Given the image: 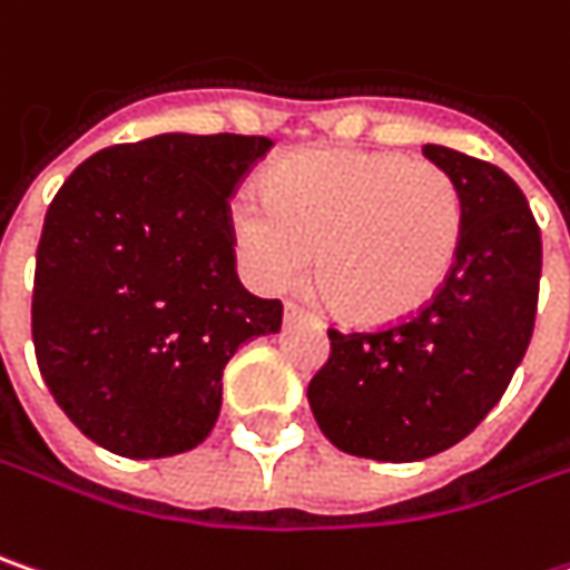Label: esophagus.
I'll return each mask as SVG.
<instances>
[{
    "label": "esophagus",
    "instance_id": "1",
    "mask_svg": "<svg viewBox=\"0 0 570 570\" xmlns=\"http://www.w3.org/2000/svg\"><path fill=\"white\" fill-rule=\"evenodd\" d=\"M284 318L286 322H309V325H318V316H313V313H309L306 306H299V303H286Z\"/></svg>",
    "mask_w": 570,
    "mask_h": 570
}]
</instances>
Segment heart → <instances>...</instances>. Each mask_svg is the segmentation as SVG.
<instances>
[{"instance_id": "b5f03b06", "label": "heart", "mask_w": 570, "mask_h": 570, "mask_svg": "<svg viewBox=\"0 0 570 570\" xmlns=\"http://www.w3.org/2000/svg\"><path fill=\"white\" fill-rule=\"evenodd\" d=\"M264 203L238 196L232 242L261 289L296 286L318 254L338 316L393 325L452 281L468 209L449 170L406 154L306 148L264 174Z\"/></svg>"}]
</instances>
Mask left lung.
<instances>
[{
	"label": "left lung",
	"mask_w": 570,
	"mask_h": 570,
	"mask_svg": "<svg viewBox=\"0 0 570 570\" xmlns=\"http://www.w3.org/2000/svg\"><path fill=\"white\" fill-rule=\"evenodd\" d=\"M464 196L468 225L452 281L419 316L367 332L328 328V361L309 381L325 439L357 458L419 461L471 435L529 348L542 277V232L500 167L425 145Z\"/></svg>",
	"instance_id": "8db88e82"
}]
</instances>
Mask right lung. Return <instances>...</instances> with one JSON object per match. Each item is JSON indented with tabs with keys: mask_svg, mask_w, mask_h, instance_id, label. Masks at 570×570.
I'll return each instance as SVG.
<instances>
[{
	"mask_svg": "<svg viewBox=\"0 0 570 570\" xmlns=\"http://www.w3.org/2000/svg\"><path fill=\"white\" fill-rule=\"evenodd\" d=\"M274 148L257 135H157L83 160L48 206L31 338L57 406L121 458L196 449L222 371L274 335L281 299L235 274L228 199Z\"/></svg>",
	"mask_w": 570,
	"mask_h": 570,
	"instance_id": "add662e5",
	"label": "right lung"
}]
</instances>
